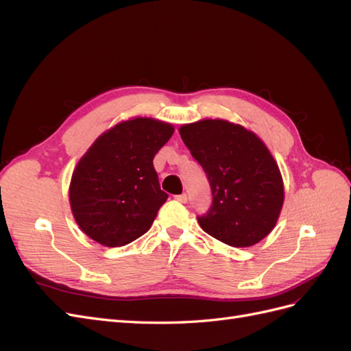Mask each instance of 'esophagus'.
<instances>
[{
    "instance_id": "34e87169",
    "label": "esophagus",
    "mask_w": 351,
    "mask_h": 351,
    "mask_svg": "<svg viewBox=\"0 0 351 351\" xmlns=\"http://www.w3.org/2000/svg\"><path fill=\"white\" fill-rule=\"evenodd\" d=\"M176 199L180 202V204H186V202H187V195L186 193L178 195V196H176Z\"/></svg>"
}]
</instances>
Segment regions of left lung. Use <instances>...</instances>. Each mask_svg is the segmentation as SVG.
I'll use <instances>...</instances> for the list:
<instances>
[{"label":"left lung","instance_id":"1","mask_svg":"<svg viewBox=\"0 0 351 351\" xmlns=\"http://www.w3.org/2000/svg\"><path fill=\"white\" fill-rule=\"evenodd\" d=\"M180 134L204 168L212 205L197 217L209 236L232 247H249L267 237L284 204L277 161L259 137L227 120L183 124Z\"/></svg>","mask_w":351,"mask_h":351}]
</instances>
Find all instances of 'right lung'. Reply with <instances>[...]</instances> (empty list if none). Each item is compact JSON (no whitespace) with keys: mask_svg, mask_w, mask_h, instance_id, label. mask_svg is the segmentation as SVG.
Masks as SVG:
<instances>
[{"mask_svg":"<svg viewBox=\"0 0 351 351\" xmlns=\"http://www.w3.org/2000/svg\"><path fill=\"white\" fill-rule=\"evenodd\" d=\"M174 127L147 117L121 121L102 133L74 168L70 206L80 230L107 247L143 236L168 195L161 190L154 156Z\"/></svg>","mask_w":351,"mask_h":351,"instance_id":"obj_1","label":"right lung"}]
</instances>
